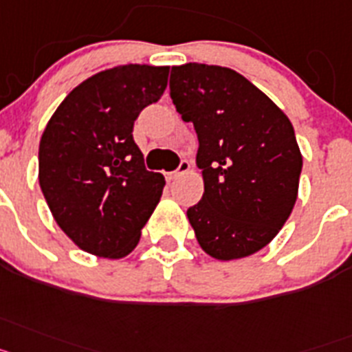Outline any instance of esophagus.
<instances>
[{
    "label": "esophagus",
    "mask_w": 352,
    "mask_h": 352,
    "mask_svg": "<svg viewBox=\"0 0 352 352\" xmlns=\"http://www.w3.org/2000/svg\"><path fill=\"white\" fill-rule=\"evenodd\" d=\"M189 168H191V163H189L188 159H182V161L179 163V168H177L175 172L168 173V180H175L177 177L184 175V173L189 172Z\"/></svg>",
    "instance_id": "34e87169"
}]
</instances>
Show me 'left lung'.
<instances>
[{"mask_svg":"<svg viewBox=\"0 0 352 352\" xmlns=\"http://www.w3.org/2000/svg\"><path fill=\"white\" fill-rule=\"evenodd\" d=\"M170 96L198 136L204 197L188 209L198 244L218 261L262 250L298 198L303 157L285 113L235 70L172 67Z\"/></svg>","mask_w":352,"mask_h":352,"instance_id":"obj_1","label":"left lung"}]
</instances>
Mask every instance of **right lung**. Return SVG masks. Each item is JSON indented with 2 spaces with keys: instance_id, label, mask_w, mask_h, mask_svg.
<instances>
[{
  "instance_id": "right-lung-1",
  "label": "right lung",
  "mask_w": 352,
  "mask_h": 352,
  "mask_svg": "<svg viewBox=\"0 0 352 352\" xmlns=\"http://www.w3.org/2000/svg\"><path fill=\"white\" fill-rule=\"evenodd\" d=\"M170 67H113L76 87L45 125L38 182L49 209L79 248L97 256L129 255L163 195L133 127L157 102Z\"/></svg>"
}]
</instances>
